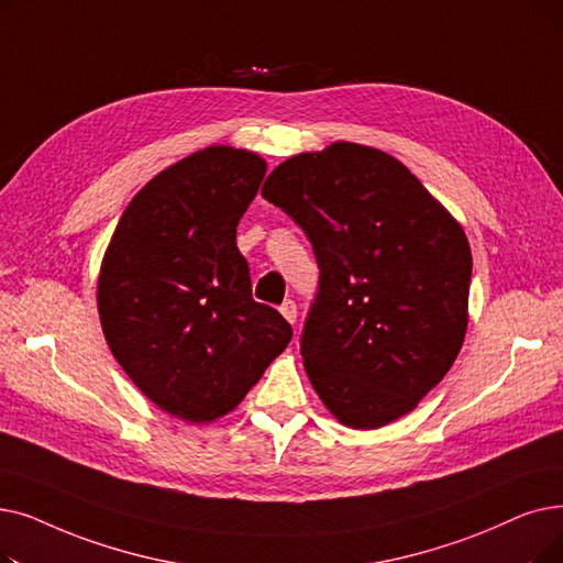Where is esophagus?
Here are the masks:
<instances>
[{"instance_id":"1","label":"esophagus","mask_w":563,"mask_h":563,"mask_svg":"<svg viewBox=\"0 0 563 563\" xmlns=\"http://www.w3.org/2000/svg\"><path fill=\"white\" fill-rule=\"evenodd\" d=\"M280 314L285 317V320H287L289 324H295V322H297V314H299V310H297V303L291 301V299L283 301V306H280Z\"/></svg>"}]
</instances>
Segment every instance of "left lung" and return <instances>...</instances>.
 Here are the masks:
<instances>
[{
    "label": "left lung",
    "mask_w": 563,
    "mask_h": 563,
    "mask_svg": "<svg viewBox=\"0 0 563 563\" xmlns=\"http://www.w3.org/2000/svg\"><path fill=\"white\" fill-rule=\"evenodd\" d=\"M262 195L306 232L320 266L301 333L317 396L354 430L405 417L467 333L464 230L400 161L356 142L287 158Z\"/></svg>",
    "instance_id": "obj_1"
}]
</instances>
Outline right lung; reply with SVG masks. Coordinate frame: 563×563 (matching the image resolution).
Masks as SVG:
<instances>
[{
    "label": "right lung",
    "mask_w": 563,
    "mask_h": 563,
    "mask_svg": "<svg viewBox=\"0 0 563 563\" xmlns=\"http://www.w3.org/2000/svg\"><path fill=\"white\" fill-rule=\"evenodd\" d=\"M266 163L216 144L169 165L121 213L99 274L110 352L163 411L188 423L225 417L291 340L253 301L236 225Z\"/></svg>",
    "instance_id": "obj_1"
}]
</instances>
